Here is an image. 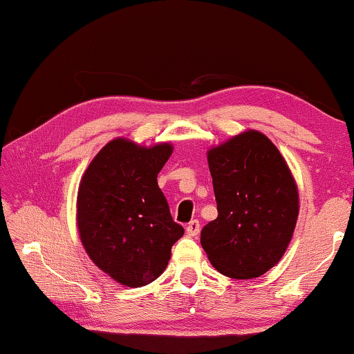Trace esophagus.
Segmentation results:
<instances>
[{
    "label": "esophagus",
    "instance_id": "esophagus-1",
    "mask_svg": "<svg viewBox=\"0 0 354 354\" xmlns=\"http://www.w3.org/2000/svg\"><path fill=\"white\" fill-rule=\"evenodd\" d=\"M185 230H187V235L188 236H196L198 234H200V222H198L196 219L192 221V222H188V225L185 227Z\"/></svg>",
    "mask_w": 354,
    "mask_h": 354
}]
</instances>
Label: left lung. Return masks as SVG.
Instances as JSON below:
<instances>
[{"label":"left lung","instance_id":"left-lung-1","mask_svg":"<svg viewBox=\"0 0 354 354\" xmlns=\"http://www.w3.org/2000/svg\"><path fill=\"white\" fill-rule=\"evenodd\" d=\"M217 217L201 230L216 270L256 279L282 259L299 212L297 182L277 147L246 130L207 151Z\"/></svg>","mask_w":354,"mask_h":354}]
</instances>
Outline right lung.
Wrapping results in <instances>:
<instances>
[{
    "instance_id": "add662e5",
    "label": "right lung",
    "mask_w": 354,
    "mask_h": 354,
    "mask_svg": "<svg viewBox=\"0 0 354 354\" xmlns=\"http://www.w3.org/2000/svg\"><path fill=\"white\" fill-rule=\"evenodd\" d=\"M171 143L142 147L114 138L100 149L77 192L82 245L98 268L125 287L151 283L167 268L183 227L172 221L158 174Z\"/></svg>"
}]
</instances>
